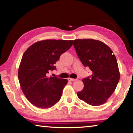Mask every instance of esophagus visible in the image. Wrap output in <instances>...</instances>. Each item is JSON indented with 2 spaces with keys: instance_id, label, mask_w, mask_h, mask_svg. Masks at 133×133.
I'll return each mask as SVG.
<instances>
[{
  "instance_id": "esophagus-1",
  "label": "esophagus",
  "mask_w": 133,
  "mask_h": 133,
  "mask_svg": "<svg viewBox=\"0 0 133 133\" xmlns=\"http://www.w3.org/2000/svg\"><path fill=\"white\" fill-rule=\"evenodd\" d=\"M67 80H68L69 81H71V82H74V81L77 80V79H75V78H70V77L67 78Z\"/></svg>"
}]
</instances>
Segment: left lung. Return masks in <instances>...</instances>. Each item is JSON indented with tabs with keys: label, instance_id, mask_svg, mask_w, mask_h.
<instances>
[{
	"label": "left lung",
	"instance_id": "1",
	"mask_svg": "<svg viewBox=\"0 0 133 133\" xmlns=\"http://www.w3.org/2000/svg\"><path fill=\"white\" fill-rule=\"evenodd\" d=\"M73 46L82 64L92 71L90 77L82 80L84 88L77 92L78 98L94 106L104 104L115 91L120 80L115 55L100 40L76 39Z\"/></svg>",
	"mask_w": 133,
	"mask_h": 133
}]
</instances>
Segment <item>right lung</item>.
I'll list each match as a JSON object with an SVG mask.
<instances>
[{
    "label": "right lung",
    "instance_id": "add662e5",
    "mask_svg": "<svg viewBox=\"0 0 133 133\" xmlns=\"http://www.w3.org/2000/svg\"><path fill=\"white\" fill-rule=\"evenodd\" d=\"M73 40H44L36 42L24 51L18 70L23 94L31 104L48 109L60 100L67 80L48 77L60 56L71 48Z\"/></svg>",
    "mask_w": 133,
    "mask_h": 133
}]
</instances>
